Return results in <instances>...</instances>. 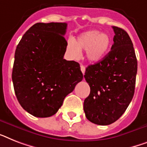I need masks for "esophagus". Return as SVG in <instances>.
<instances>
[{"mask_svg": "<svg viewBox=\"0 0 147 147\" xmlns=\"http://www.w3.org/2000/svg\"><path fill=\"white\" fill-rule=\"evenodd\" d=\"M81 70H82V72L83 73V75H84V73H85V67L83 65H81Z\"/></svg>", "mask_w": 147, "mask_h": 147, "instance_id": "34e87169", "label": "esophagus"}]
</instances>
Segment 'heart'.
Masks as SVG:
<instances>
[{
    "label": "heart",
    "instance_id": "obj_1",
    "mask_svg": "<svg viewBox=\"0 0 147 147\" xmlns=\"http://www.w3.org/2000/svg\"><path fill=\"white\" fill-rule=\"evenodd\" d=\"M112 46V38L107 33H100L98 30H90L82 33L67 45V52L72 59L80 58L82 51H86L88 61L97 63L107 57Z\"/></svg>",
    "mask_w": 147,
    "mask_h": 147
}]
</instances>
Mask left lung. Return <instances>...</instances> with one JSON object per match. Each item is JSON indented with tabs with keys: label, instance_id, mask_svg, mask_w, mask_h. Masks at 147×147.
Listing matches in <instances>:
<instances>
[{
	"label": "left lung",
	"instance_id": "1",
	"mask_svg": "<svg viewBox=\"0 0 147 147\" xmlns=\"http://www.w3.org/2000/svg\"><path fill=\"white\" fill-rule=\"evenodd\" d=\"M114 44L107 57L88 65L84 76L90 88L84 100L86 118L108 125L123 115L134 94L138 61L133 43L124 29L113 26Z\"/></svg>",
	"mask_w": 147,
	"mask_h": 147
}]
</instances>
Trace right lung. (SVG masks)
Listing matches in <instances>:
<instances>
[{"label": "right lung", "instance_id": "add662e5", "mask_svg": "<svg viewBox=\"0 0 147 147\" xmlns=\"http://www.w3.org/2000/svg\"><path fill=\"white\" fill-rule=\"evenodd\" d=\"M65 22H38L24 34L15 52L12 80L21 107L31 115L56 114L68 94L82 82L78 63L63 59Z\"/></svg>", "mask_w": 147, "mask_h": 147}]
</instances>
